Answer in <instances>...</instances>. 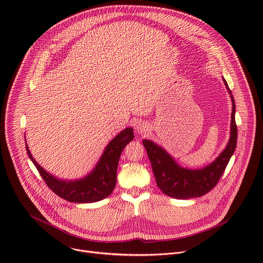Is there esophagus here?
Listing matches in <instances>:
<instances>
[{
    "label": "esophagus",
    "mask_w": 263,
    "mask_h": 263,
    "mask_svg": "<svg viewBox=\"0 0 263 263\" xmlns=\"http://www.w3.org/2000/svg\"><path fill=\"white\" fill-rule=\"evenodd\" d=\"M136 130L139 134H145V132H147L148 130V127L144 123H138V125L136 126Z\"/></svg>",
    "instance_id": "esophagus-1"
}]
</instances>
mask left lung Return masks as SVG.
Listing matches in <instances>:
<instances>
[{
	"instance_id": "1",
	"label": "left lung",
	"mask_w": 263,
	"mask_h": 263,
	"mask_svg": "<svg viewBox=\"0 0 263 263\" xmlns=\"http://www.w3.org/2000/svg\"><path fill=\"white\" fill-rule=\"evenodd\" d=\"M222 80L232 100L231 132L226 148L213 162L199 170L184 168L174 160L163 147L148 139L142 140L148 159L152 164L156 183L160 191L166 196L186 200L206 195L217 184L235 151L237 142L235 102L226 80L223 78Z\"/></svg>"
}]
</instances>
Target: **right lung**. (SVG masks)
Returning <instances> with one entry per match:
<instances>
[{
  "instance_id": "obj_1",
  "label": "right lung",
  "mask_w": 263,
  "mask_h": 263,
  "mask_svg": "<svg viewBox=\"0 0 263 263\" xmlns=\"http://www.w3.org/2000/svg\"><path fill=\"white\" fill-rule=\"evenodd\" d=\"M134 138L132 128H126L106 146L96 167L82 179L66 181L46 172L32 157L28 145V156L40 172L48 187L60 198L72 203H93L111 195L117 184V170L125 146Z\"/></svg>"
}]
</instances>
